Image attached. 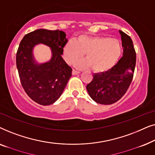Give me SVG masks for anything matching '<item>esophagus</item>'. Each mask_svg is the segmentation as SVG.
<instances>
[{
	"instance_id": "34e87169",
	"label": "esophagus",
	"mask_w": 155,
	"mask_h": 155,
	"mask_svg": "<svg viewBox=\"0 0 155 155\" xmlns=\"http://www.w3.org/2000/svg\"><path fill=\"white\" fill-rule=\"evenodd\" d=\"M80 72L79 71H75V70H73V71H72V74H73V75H78V74H79Z\"/></svg>"
}]
</instances>
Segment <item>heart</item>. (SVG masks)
<instances>
[{
	"label": "heart",
	"instance_id": "obj_1",
	"mask_svg": "<svg viewBox=\"0 0 155 155\" xmlns=\"http://www.w3.org/2000/svg\"><path fill=\"white\" fill-rule=\"evenodd\" d=\"M120 52L118 40L102 37L82 36L76 42H68L63 48L65 60L68 64H73L85 54L87 60L78 61L75 67L84 69L91 66L96 73L111 69L119 58Z\"/></svg>",
	"mask_w": 155,
	"mask_h": 155
}]
</instances>
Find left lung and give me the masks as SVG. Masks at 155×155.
Segmentation results:
<instances>
[{"label": "left lung", "instance_id": "obj_1", "mask_svg": "<svg viewBox=\"0 0 155 155\" xmlns=\"http://www.w3.org/2000/svg\"><path fill=\"white\" fill-rule=\"evenodd\" d=\"M124 48L123 56L113 68L105 73L93 75L87 85L92 98L100 104L109 105L118 101L127 92L132 82L136 63V54L131 38L119 31Z\"/></svg>", "mask_w": 155, "mask_h": 155}]
</instances>
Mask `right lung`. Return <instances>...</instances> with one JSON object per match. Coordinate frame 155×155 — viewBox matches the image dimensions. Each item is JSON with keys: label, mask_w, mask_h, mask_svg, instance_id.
<instances>
[{"label": "right lung", "mask_w": 155, "mask_h": 155, "mask_svg": "<svg viewBox=\"0 0 155 155\" xmlns=\"http://www.w3.org/2000/svg\"><path fill=\"white\" fill-rule=\"evenodd\" d=\"M64 31L39 29L27 34L20 41L16 54L19 77L27 94L39 104H52L64 90L72 68L63 60V47L68 39ZM38 43L49 46L52 57L48 62L39 64L34 60L33 48Z\"/></svg>", "instance_id": "add662e5"}]
</instances>
